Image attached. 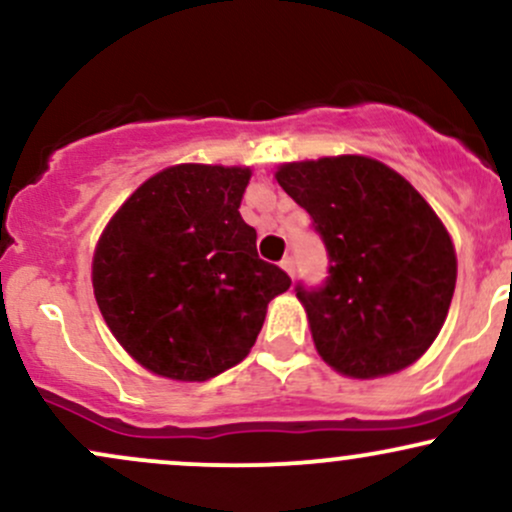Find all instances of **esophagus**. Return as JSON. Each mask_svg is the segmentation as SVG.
Returning <instances> with one entry per match:
<instances>
[{"mask_svg": "<svg viewBox=\"0 0 512 512\" xmlns=\"http://www.w3.org/2000/svg\"><path fill=\"white\" fill-rule=\"evenodd\" d=\"M281 269L289 276H293V257H284V260H281Z\"/></svg>", "mask_w": 512, "mask_h": 512, "instance_id": "34e87169", "label": "esophagus"}]
</instances>
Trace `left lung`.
<instances>
[{
    "instance_id": "obj_1",
    "label": "left lung",
    "mask_w": 512,
    "mask_h": 512,
    "mask_svg": "<svg viewBox=\"0 0 512 512\" xmlns=\"http://www.w3.org/2000/svg\"><path fill=\"white\" fill-rule=\"evenodd\" d=\"M327 250V279L296 284L317 354L351 378L411 366L443 327L457 260L436 211L366 156L286 163L276 173Z\"/></svg>"
}]
</instances>
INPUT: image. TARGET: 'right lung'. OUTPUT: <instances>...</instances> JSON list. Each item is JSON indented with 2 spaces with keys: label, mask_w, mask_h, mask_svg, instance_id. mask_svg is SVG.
<instances>
[{
  "label": "right lung",
  "mask_w": 512,
  "mask_h": 512,
  "mask_svg": "<svg viewBox=\"0 0 512 512\" xmlns=\"http://www.w3.org/2000/svg\"><path fill=\"white\" fill-rule=\"evenodd\" d=\"M248 168L182 163L122 204L93 255V293L110 332L151 373L214 378L248 356L267 305L291 286L260 260L240 216Z\"/></svg>",
  "instance_id": "obj_1"
}]
</instances>
